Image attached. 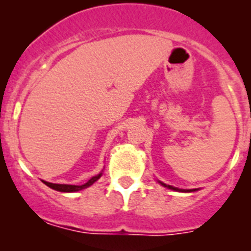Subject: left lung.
I'll list each match as a JSON object with an SVG mask.
<instances>
[{"label":"left lung","instance_id":"left-lung-1","mask_svg":"<svg viewBox=\"0 0 251 251\" xmlns=\"http://www.w3.org/2000/svg\"><path fill=\"white\" fill-rule=\"evenodd\" d=\"M159 183H160L161 186L166 187V188H169V189H173V191H176V192H184V193H189V192H196V191H198V189H178V188H176V187L169 186V184H165V183H163V182H160V181H159Z\"/></svg>","mask_w":251,"mask_h":251}]
</instances>
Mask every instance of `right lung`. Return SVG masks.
I'll list each match as a JSON object with an SVG mask.
<instances>
[{
	"mask_svg": "<svg viewBox=\"0 0 251 251\" xmlns=\"http://www.w3.org/2000/svg\"><path fill=\"white\" fill-rule=\"evenodd\" d=\"M100 176H102V173L96 175V176H93L92 178L88 179L87 182H86L85 184H81V186H74V184H58V183H50V182H46V181H42L44 182L46 186L50 187V188L54 189V191H58V192H65V193H72V192H77V191H81V189H85L87 188V187L92 186L93 183H95L97 179L100 178Z\"/></svg>",
	"mask_w": 251,
	"mask_h": 251,
	"instance_id": "1",
	"label": "right lung"
}]
</instances>
